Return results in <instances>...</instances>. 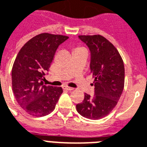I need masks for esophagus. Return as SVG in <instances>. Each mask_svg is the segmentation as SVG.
Masks as SVG:
<instances>
[{"label":"esophagus","mask_w":147,"mask_h":147,"mask_svg":"<svg viewBox=\"0 0 147 147\" xmlns=\"http://www.w3.org/2000/svg\"><path fill=\"white\" fill-rule=\"evenodd\" d=\"M64 89L67 90H69V91H71V90H73L74 88H72V87H69V86H64Z\"/></svg>","instance_id":"34e87169"}]
</instances>
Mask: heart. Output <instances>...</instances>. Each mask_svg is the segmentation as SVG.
Listing matches in <instances>:
<instances>
[{
	"instance_id": "heart-1",
	"label": "heart",
	"mask_w": 147,
	"mask_h": 147,
	"mask_svg": "<svg viewBox=\"0 0 147 147\" xmlns=\"http://www.w3.org/2000/svg\"><path fill=\"white\" fill-rule=\"evenodd\" d=\"M81 48V47H78V48H76V49H80Z\"/></svg>"
}]
</instances>
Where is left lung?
Here are the masks:
<instances>
[{
	"instance_id": "1",
	"label": "left lung",
	"mask_w": 147,
	"mask_h": 147,
	"mask_svg": "<svg viewBox=\"0 0 147 147\" xmlns=\"http://www.w3.org/2000/svg\"><path fill=\"white\" fill-rule=\"evenodd\" d=\"M90 51V73L94 79V94H84L77 112L90 120L106 117L115 108L124 86V66L116 47L105 37L80 35Z\"/></svg>"
}]
</instances>
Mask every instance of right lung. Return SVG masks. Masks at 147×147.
<instances>
[{"label":"right lung","mask_w":147,"mask_h":147,"mask_svg":"<svg viewBox=\"0 0 147 147\" xmlns=\"http://www.w3.org/2000/svg\"><path fill=\"white\" fill-rule=\"evenodd\" d=\"M68 38L42 33L30 39L18 53L11 70L12 90L18 104L33 117H44L55 109L63 89L43 84L58 46Z\"/></svg>","instance_id":"obj_1"}]
</instances>
